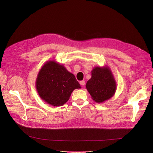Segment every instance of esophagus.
I'll return each mask as SVG.
<instances>
[{"label": "esophagus", "instance_id": "obj_1", "mask_svg": "<svg viewBox=\"0 0 153 153\" xmlns=\"http://www.w3.org/2000/svg\"><path fill=\"white\" fill-rule=\"evenodd\" d=\"M80 84L82 85V86H84L85 85V81L84 80H82L80 82Z\"/></svg>", "mask_w": 153, "mask_h": 153}]
</instances>
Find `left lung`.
<instances>
[{
	"label": "left lung",
	"mask_w": 153,
	"mask_h": 153,
	"mask_svg": "<svg viewBox=\"0 0 153 153\" xmlns=\"http://www.w3.org/2000/svg\"><path fill=\"white\" fill-rule=\"evenodd\" d=\"M87 91L96 103H101L115 94L116 82L112 71L108 66H96L91 71V78L86 84Z\"/></svg>",
	"instance_id": "obj_1"
}]
</instances>
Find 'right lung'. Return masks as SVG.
Returning a JSON list of instances; mask_svg holds the SVG:
<instances>
[{
	"label": "right lung",
	"instance_id": "right-lung-1",
	"mask_svg": "<svg viewBox=\"0 0 153 153\" xmlns=\"http://www.w3.org/2000/svg\"><path fill=\"white\" fill-rule=\"evenodd\" d=\"M37 92L45 102L60 106L69 100L72 92L81 86L75 75L54 60L46 62L36 80Z\"/></svg>",
	"mask_w": 153,
	"mask_h": 153
}]
</instances>
